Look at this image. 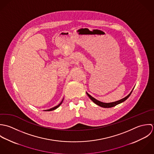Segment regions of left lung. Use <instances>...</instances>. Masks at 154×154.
Returning <instances> with one entry per match:
<instances>
[{
	"label": "left lung",
	"instance_id": "left-lung-1",
	"mask_svg": "<svg viewBox=\"0 0 154 154\" xmlns=\"http://www.w3.org/2000/svg\"><path fill=\"white\" fill-rule=\"evenodd\" d=\"M133 90L131 91V92L126 97H124L123 99H122L121 100H117V101H116V102H111V103H104V102H100V101H99V100L96 99L95 98H94L91 95H90L88 93L86 92V93H87L88 96L89 97V98L92 100L93 102L94 103H96V105H99V106H101V107H103V108H111V107L115 106L116 105H118V104H119V103H121L123 102L124 101H125V100L130 96V94H131V93L132 92Z\"/></svg>",
	"mask_w": 154,
	"mask_h": 154
}]
</instances>
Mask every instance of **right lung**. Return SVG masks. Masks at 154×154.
Here are the masks:
<instances>
[{
  "label": "right lung",
  "mask_w": 154,
  "mask_h": 154,
  "mask_svg": "<svg viewBox=\"0 0 154 154\" xmlns=\"http://www.w3.org/2000/svg\"><path fill=\"white\" fill-rule=\"evenodd\" d=\"M63 99H62V100L61 101V102L59 104V105H58L57 106H55V107H54V108H51V109H47V110H45V111H53V110H55V109H56L57 108H58L61 105L62 102V101H63Z\"/></svg>",
  "instance_id": "add662e5"
}]
</instances>
